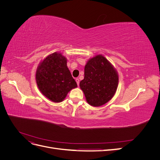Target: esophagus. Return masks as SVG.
<instances>
[{
  "label": "esophagus",
  "instance_id": "esophagus-1",
  "mask_svg": "<svg viewBox=\"0 0 160 160\" xmlns=\"http://www.w3.org/2000/svg\"><path fill=\"white\" fill-rule=\"evenodd\" d=\"M75 81H76V82H77V85H79V79H75Z\"/></svg>",
  "mask_w": 160,
  "mask_h": 160
}]
</instances>
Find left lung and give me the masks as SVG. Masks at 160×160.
I'll return each instance as SVG.
<instances>
[{"label":"left lung","instance_id":"left-lung-1","mask_svg":"<svg viewBox=\"0 0 160 160\" xmlns=\"http://www.w3.org/2000/svg\"><path fill=\"white\" fill-rule=\"evenodd\" d=\"M119 75L113 65L102 55L91 58L84 69L79 86L87 102L99 107L113 98L118 89Z\"/></svg>","mask_w":160,"mask_h":160}]
</instances>
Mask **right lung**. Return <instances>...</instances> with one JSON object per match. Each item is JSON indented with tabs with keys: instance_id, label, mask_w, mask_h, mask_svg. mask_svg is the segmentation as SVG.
<instances>
[{
	"instance_id": "add662e5",
	"label": "right lung",
	"mask_w": 160,
	"mask_h": 160,
	"mask_svg": "<svg viewBox=\"0 0 160 160\" xmlns=\"http://www.w3.org/2000/svg\"><path fill=\"white\" fill-rule=\"evenodd\" d=\"M67 62L62 53L55 52L41 61L37 68L35 79L38 89L54 103L61 102L71 89L77 87Z\"/></svg>"
}]
</instances>
